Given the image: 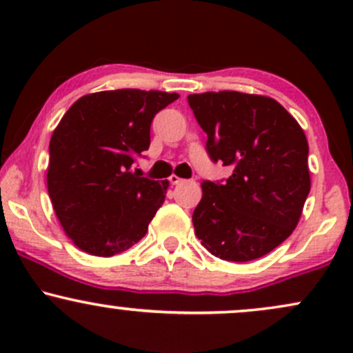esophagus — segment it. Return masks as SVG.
Returning <instances> with one entry per match:
<instances>
[{"instance_id": "1", "label": "esophagus", "mask_w": 353, "mask_h": 353, "mask_svg": "<svg viewBox=\"0 0 353 353\" xmlns=\"http://www.w3.org/2000/svg\"><path fill=\"white\" fill-rule=\"evenodd\" d=\"M169 181H171V184H174V185H177V184H181L182 182V179L179 176H176V174H172L171 177H169Z\"/></svg>"}]
</instances>
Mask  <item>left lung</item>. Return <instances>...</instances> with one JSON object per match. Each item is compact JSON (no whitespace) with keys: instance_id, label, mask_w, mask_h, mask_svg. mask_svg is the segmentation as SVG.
Wrapping results in <instances>:
<instances>
[{"instance_id":"left-lung-1","label":"left lung","mask_w":353,"mask_h":353,"mask_svg":"<svg viewBox=\"0 0 353 353\" xmlns=\"http://www.w3.org/2000/svg\"><path fill=\"white\" fill-rule=\"evenodd\" d=\"M208 134L212 163L229 165L225 181L202 182L192 214L202 245L222 261L269 254L292 234L310 192L309 144L277 101L237 91L189 94Z\"/></svg>"}]
</instances>
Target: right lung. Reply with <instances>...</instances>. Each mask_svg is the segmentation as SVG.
Here are the masks:
<instances>
[{
    "label": "right lung",
    "mask_w": 353,
    "mask_h": 353,
    "mask_svg": "<svg viewBox=\"0 0 353 353\" xmlns=\"http://www.w3.org/2000/svg\"><path fill=\"white\" fill-rule=\"evenodd\" d=\"M179 94L116 89L83 96L50 143L48 192L68 237L91 255L111 257L148 232L169 181L134 169L151 144L154 116Z\"/></svg>",
    "instance_id": "1"
}]
</instances>
